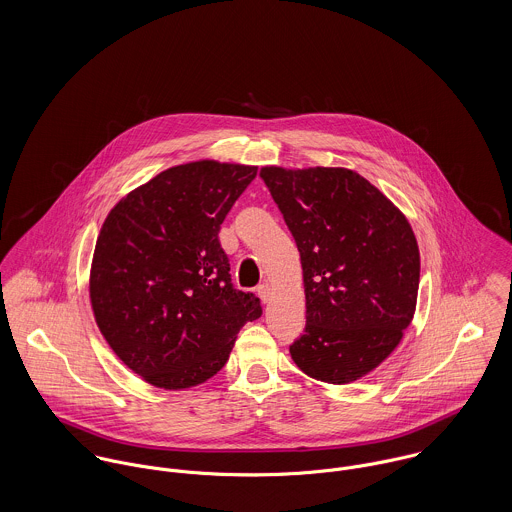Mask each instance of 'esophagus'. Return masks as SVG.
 <instances>
[{
  "mask_svg": "<svg viewBox=\"0 0 512 512\" xmlns=\"http://www.w3.org/2000/svg\"><path fill=\"white\" fill-rule=\"evenodd\" d=\"M258 295H260V299H262L264 303H268L270 297H272V286H270L268 282L262 284V286H258Z\"/></svg>",
  "mask_w": 512,
  "mask_h": 512,
  "instance_id": "34e87169",
  "label": "esophagus"
}]
</instances>
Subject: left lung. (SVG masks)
Listing matches in <instances>:
<instances>
[{"label": "left lung", "instance_id": "left-lung-1", "mask_svg": "<svg viewBox=\"0 0 512 512\" xmlns=\"http://www.w3.org/2000/svg\"><path fill=\"white\" fill-rule=\"evenodd\" d=\"M260 177L295 238L305 333L293 363L327 384H351L384 363L412 323L420 248L406 215L347 167L286 169Z\"/></svg>", "mask_w": 512, "mask_h": 512}]
</instances>
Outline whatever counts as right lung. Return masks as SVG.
<instances>
[{"mask_svg": "<svg viewBox=\"0 0 512 512\" xmlns=\"http://www.w3.org/2000/svg\"><path fill=\"white\" fill-rule=\"evenodd\" d=\"M256 165L199 159L169 167L122 197L90 264V305L116 357L147 384L185 390L226 365L238 331L262 315L236 292L220 224Z\"/></svg>", "mask_w": 512, "mask_h": 512, "instance_id": "right-lung-1", "label": "right lung"}]
</instances>
